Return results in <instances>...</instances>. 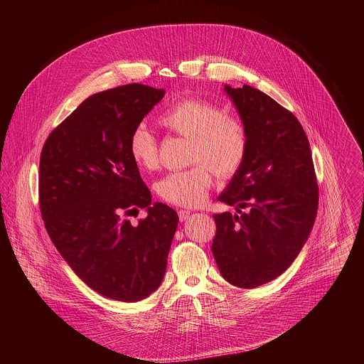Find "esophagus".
Listing matches in <instances>:
<instances>
[{
	"instance_id": "esophagus-1",
	"label": "esophagus",
	"mask_w": 364,
	"mask_h": 364,
	"mask_svg": "<svg viewBox=\"0 0 364 364\" xmlns=\"http://www.w3.org/2000/svg\"><path fill=\"white\" fill-rule=\"evenodd\" d=\"M190 215H191L190 210H180V212H178V218H180L181 222H186V220L190 218Z\"/></svg>"
}]
</instances>
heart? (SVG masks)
<instances>
[{
  "label": "heart",
  "mask_w": 364,
  "mask_h": 364,
  "mask_svg": "<svg viewBox=\"0 0 364 364\" xmlns=\"http://www.w3.org/2000/svg\"><path fill=\"white\" fill-rule=\"evenodd\" d=\"M161 125L190 139L188 161L197 163L181 171H171L155 183L159 197L174 205L193 207L203 203L213 183L215 170L222 177L233 176L247 154L245 125L215 103L198 99H180L160 117ZM134 163L151 170L159 163L157 141L145 125H138L129 138Z\"/></svg>",
  "instance_id": "b5f03b06"
}]
</instances>
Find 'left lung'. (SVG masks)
Segmentation results:
<instances>
[{"instance_id":"1","label":"left lung","mask_w":364,"mask_h":364,"mask_svg":"<svg viewBox=\"0 0 364 364\" xmlns=\"http://www.w3.org/2000/svg\"><path fill=\"white\" fill-rule=\"evenodd\" d=\"M247 132L242 167L218 197L239 215H215L212 252L222 277L256 288L282 275L304 247L318 209L308 138L298 119L249 85H225ZM248 207L243 214L241 209Z\"/></svg>"}]
</instances>
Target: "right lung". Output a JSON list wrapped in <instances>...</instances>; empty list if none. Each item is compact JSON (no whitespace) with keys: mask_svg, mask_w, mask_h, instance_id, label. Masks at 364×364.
I'll list each match as a JSON object with an SVG mask.
<instances>
[{"mask_svg":"<svg viewBox=\"0 0 364 364\" xmlns=\"http://www.w3.org/2000/svg\"><path fill=\"white\" fill-rule=\"evenodd\" d=\"M131 83L85 99L48 135L40 157L46 230L73 272L97 294L136 302L161 285L178 225L174 209L151 203L129 155V138L164 97ZM145 208L134 227L125 215Z\"/></svg>","mask_w":364,"mask_h":364,"instance_id":"1","label":"right lung"}]
</instances>
